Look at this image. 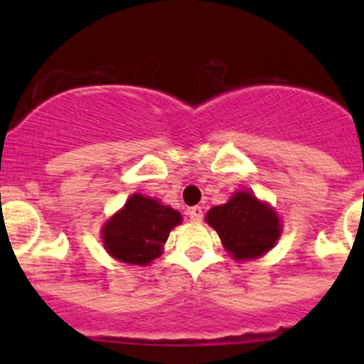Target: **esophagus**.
<instances>
[{
	"instance_id": "34e87169",
	"label": "esophagus",
	"mask_w": 364,
	"mask_h": 364,
	"mask_svg": "<svg viewBox=\"0 0 364 364\" xmlns=\"http://www.w3.org/2000/svg\"><path fill=\"white\" fill-rule=\"evenodd\" d=\"M188 216L192 222H200V220L204 218L203 208H199V205H193V208L188 209Z\"/></svg>"
}]
</instances>
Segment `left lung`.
I'll return each mask as SVG.
<instances>
[{
	"label": "left lung",
	"mask_w": 364,
	"mask_h": 364,
	"mask_svg": "<svg viewBox=\"0 0 364 364\" xmlns=\"http://www.w3.org/2000/svg\"><path fill=\"white\" fill-rule=\"evenodd\" d=\"M205 222L236 260L260 257L274 247L282 232L277 213L248 192H237L229 203L209 209Z\"/></svg>",
	"instance_id": "left-lung-1"
}]
</instances>
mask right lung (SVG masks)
Listing matches in <instances>:
<instances>
[{
    "label": "right lung",
    "mask_w": 364,
    "mask_h": 364,
    "mask_svg": "<svg viewBox=\"0 0 364 364\" xmlns=\"http://www.w3.org/2000/svg\"><path fill=\"white\" fill-rule=\"evenodd\" d=\"M181 222V215L159 200L139 193L105 223L102 230L104 247L114 259L146 266L161 253L168 232Z\"/></svg>",
    "instance_id": "right-lung-1"
}]
</instances>
